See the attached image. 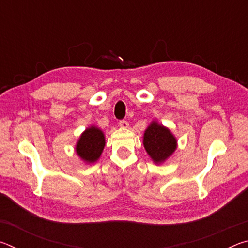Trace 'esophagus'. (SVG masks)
I'll list each match as a JSON object with an SVG mask.
<instances>
[{
    "label": "esophagus",
    "instance_id": "esophagus-1",
    "mask_svg": "<svg viewBox=\"0 0 248 248\" xmlns=\"http://www.w3.org/2000/svg\"><path fill=\"white\" fill-rule=\"evenodd\" d=\"M119 125H120V128L127 129L129 127V123H128V121H125V120H120L119 121Z\"/></svg>",
    "mask_w": 248,
    "mask_h": 248
}]
</instances>
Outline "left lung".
<instances>
[{
	"label": "left lung",
	"instance_id": "obj_1",
	"mask_svg": "<svg viewBox=\"0 0 248 248\" xmlns=\"http://www.w3.org/2000/svg\"><path fill=\"white\" fill-rule=\"evenodd\" d=\"M143 145L154 164H163L177 149V139L170 130L153 120L145 129Z\"/></svg>",
	"mask_w": 248,
	"mask_h": 248
}]
</instances>
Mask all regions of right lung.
Segmentation results:
<instances>
[{"mask_svg": "<svg viewBox=\"0 0 248 248\" xmlns=\"http://www.w3.org/2000/svg\"><path fill=\"white\" fill-rule=\"evenodd\" d=\"M106 140L105 134L98 127L91 125L86 128L79 136L75 144V152L78 156L86 164H93L99 159L102 155Z\"/></svg>", "mask_w": 248, "mask_h": 248, "instance_id": "obj_1", "label": "right lung"}]
</instances>
